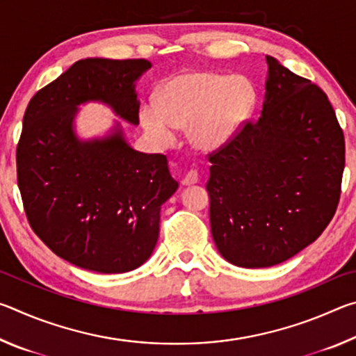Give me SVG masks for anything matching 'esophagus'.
<instances>
[{"label": "esophagus", "instance_id": "esophagus-1", "mask_svg": "<svg viewBox=\"0 0 356 356\" xmlns=\"http://www.w3.org/2000/svg\"><path fill=\"white\" fill-rule=\"evenodd\" d=\"M197 180H200V176H197V171L196 170H190L188 172L185 174V177L182 179V185L197 184Z\"/></svg>", "mask_w": 356, "mask_h": 356}]
</instances>
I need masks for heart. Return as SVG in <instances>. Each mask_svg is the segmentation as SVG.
<instances>
[{"mask_svg": "<svg viewBox=\"0 0 356 356\" xmlns=\"http://www.w3.org/2000/svg\"><path fill=\"white\" fill-rule=\"evenodd\" d=\"M252 105L254 92L245 78L190 70L163 83L156 106H143L141 122L165 143L172 141L174 129H188L193 146L213 150L237 134Z\"/></svg>", "mask_w": 356, "mask_h": 356, "instance_id": "1", "label": "heart"}]
</instances>
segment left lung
I'll return each instance as SVG.
<instances>
[{
    "label": "left lung",
    "mask_w": 356,
    "mask_h": 356,
    "mask_svg": "<svg viewBox=\"0 0 356 356\" xmlns=\"http://www.w3.org/2000/svg\"><path fill=\"white\" fill-rule=\"evenodd\" d=\"M267 58L265 102L209 154L210 229L237 267L281 264L325 231L339 204L346 141L317 84Z\"/></svg>",
    "instance_id": "1"
}]
</instances>
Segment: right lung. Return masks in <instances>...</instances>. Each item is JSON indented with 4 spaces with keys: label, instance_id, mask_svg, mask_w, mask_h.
Listing matches in <instances>:
<instances>
[{
    "label": "right lung",
    "instance_id": "add662e5",
    "mask_svg": "<svg viewBox=\"0 0 356 356\" xmlns=\"http://www.w3.org/2000/svg\"><path fill=\"white\" fill-rule=\"evenodd\" d=\"M146 59L88 58L29 100L17 144V182L26 218L56 256L97 273H124L152 254L160 209L177 190L166 155L136 152L122 131L80 141L72 130L76 106L110 105L140 122L135 80Z\"/></svg>",
    "mask_w": 356,
    "mask_h": 356
}]
</instances>
